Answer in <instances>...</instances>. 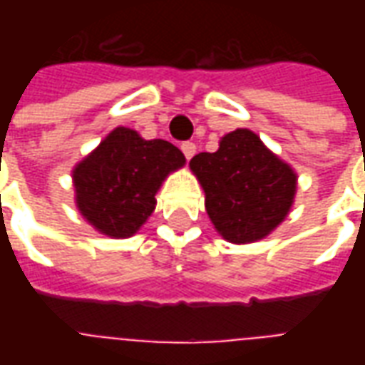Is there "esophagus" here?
<instances>
[{
    "label": "esophagus",
    "mask_w": 365,
    "mask_h": 365,
    "mask_svg": "<svg viewBox=\"0 0 365 365\" xmlns=\"http://www.w3.org/2000/svg\"><path fill=\"white\" fill-rule=\"evenodd\" d=\"M195 150H197V146H195V143H183L182 144V152L183 156L187 160L193 158V154H195Z\"/></svg>",
    "instance_id": "esophagus-1"
}]
</instances>
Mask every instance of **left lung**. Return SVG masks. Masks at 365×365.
Masks as SVG:
<instances>
[{"label": "left lung", "instance_id": "1", "mask_svg": "<svg viewBox=\"0 0 365 365\" xmlns=\"http://www.w3.org/2000/svg\"><path fill=\"white\" fill-rule=\"evenodd\" d=\"M190 168L205 191L215 229L235 245L268 237L287 217L297 191L293 168L248 128L222 136L217 152H199Z\"/></svg>", "mask_w": 365, "mask_h": 365}]
</instances>
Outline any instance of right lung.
<instances>
[{
	"label": "right lung",
	"instance_id": "add662e5",
	"mask_svg": "<svg viewBox=\"0 0 365 365\" xmlns=\"http://www.w3.org/2000/svg\"><path fill=\"white\" fill-rule=\"evenodd\" d=\"M183 164L185 156L172 143L113 128L72 170L76 207L101 235L133 237L154 211L162 182Z\"/></svg>",
	"mask_w": 365,
	"mask_h": 365
}]
</instances>
